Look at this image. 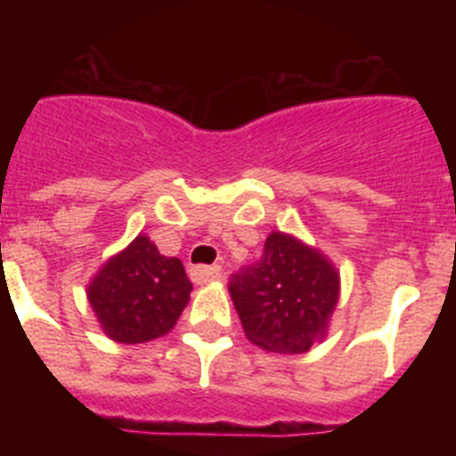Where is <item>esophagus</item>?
Returning a JSON list of instances; mask_svg holds the SVG:
<instances>
[{
	"instance_id": "esophagus-1",
	"label": "esophagus",
	"mask_w": 456,
	"mask_h": 456,
	"mask_svg": "<svg viewBox=\"0 0 456 456\" xmlns=\"http://www.w3.org/2000/svg\"><path fill=\"white\" fill-rule=\"evenodd\" d=\"M191 278L196 281V283H209V281H216V278H221V269L219 267H193Z\"/></svg>"
}]
</instances>
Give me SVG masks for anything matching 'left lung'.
I'll return each instance as SVG.
<instances>
[{"instance_id":"left-lung-1","label":"left lung","mask_w":456,"mask_h":456,"mask_svg":"<svg viewBox=\"0 0 456 456\" xmlns=\"http://www.w3.org/2000/svg\"><path fill=\"white\" fill-rule=\"evenodd\" d=\"M244 333L257 347L304 354L324 340L340 299V273L317 248L272 232L263 257L231 278Z\"/></svg>"}]
</instances>
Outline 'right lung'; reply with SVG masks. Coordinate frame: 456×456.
I'll use <instances>...</instances> for the list:
<instances>
[{
    "mask_svg": "<svg viewBox=\"0 0 456 456\" xmlns=\"http://www.w3.org/2000/svg\"><path fill=\"white\" fill-rule=\"evenodd\" d=\"M191 292L178 257H167L146 235L116 253L88 283L86 297L102 331L125 345L171 331Z\"/></svg>",
    "mask_w": 456,
    "mask_h": 456,
    "instance_id": "right-lung-1",
    "label": "right lung"
}]
</instances>
